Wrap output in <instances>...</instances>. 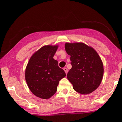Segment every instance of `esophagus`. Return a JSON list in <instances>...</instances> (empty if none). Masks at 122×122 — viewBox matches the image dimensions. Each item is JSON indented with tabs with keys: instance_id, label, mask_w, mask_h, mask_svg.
I'll return each instance as SVG.
<instances>
[{
	"instance_id": "1",
	"label": "esophagus",
	"mask_w": 122,
	"mask_h": 122,
	"mask_svg": "<svg viewBox=\"0 0 122 122\" xmlns=\"http://www.w3.org/2000/svg\"><path fill=\"white\" fill-rule=\"evenodd\" d=\"M63 70H64V71H65V73H66V74H67V73H68V69L66 68H63Z\"/></svg>"
}]
</instances>
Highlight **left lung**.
Masks as SVG:
<instances>
[{
    "label": "left lung",
    "mask_w": 122,
    "mask_h": 122,
    "mask_svg": "<svg viewBox=\"0 0 122 122\" xmlns=\"http://www.w3.org/2000/svg\"><path fill=\"white\" fill-rule=\"evenodd\" d=\"M65 49L71 56V68L67 78L74 90L87 95L97 88L102 82L104 68L102 60L92 47L83 42H66Z\"/></svg>",
    "instance_id": "8db88e82"
}]
</instances>
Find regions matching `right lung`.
Wrapping results in <instances>:
<instances>
[{
    "label": "right lung",
    "mask_w": 122,
    "mask_h": 122,
    "mask_svg": "<svg viewBox=\"0 0 122 122\" xmlns=\"http://www.w3.org/2000/svg\"><path fill=\"white\" fill-rule=\"evenodd\" d=\"M58 45H46L32 55L25 70V80L34 95L48 99L57 91L60 80L66 76L65 71L53 59Z\"/></svg>",
    "instance_id": "obj_1"
}]
</instances>
